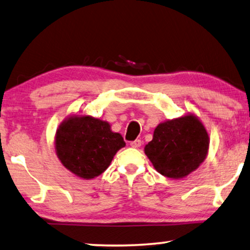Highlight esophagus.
I'll list each match as a JSON object with an SVG mask.
<instances>
[{
    "label": "esophagus",
    "mask_w": 250,
    "mask_h": 250,
    "mask_svg": "<svg viewBox=\"0 0 250 250\" xmlns=\"http://www.w3.org/2000/svg\"><path fill=\"white\" fill-rule=\"evenodd\" d=\"M141 140L140 139H136L135 141H131V143H130V146H131L132 148H139L140 146H141Z\"/></svg>",
    "instance_id": "34e87169"
}]
</instances>
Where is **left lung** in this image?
Listing matches in <instances>:
<instances>
[{"instance_id": "left-lung-1", "label": "left lung", "mask_w": 250, "mask_h": 250, "mask_svg": "<svg viewBox=\"0 0 250 250\" xmlns=\"http://www.w3.org/2000/svg\"><path fill=\"white\" fill-rule=\"evenodd\" d=\"M210 138L195 114L162 122L152 140L145 146L152 166L163 176L178 180L188 176L206 161Z\"/></svg>"}]
</instances>
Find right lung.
I'll use <instances>...</instances> for the list:
<instances>
[{
    "instance_id": "add662e5",
    "label": "right lung",
    "mask_w": 250,
    "mask_h": 250,
    "mask_svg": "<svg viewBox=\"0 0 250 250\" xmlns=\"http://www.w3.org/2000/svg\"><path fill=\"white\" fill-rule=\"evenodd\" d=\"M125 146L124 138L109 122L91 115H70L59 125L55 149L62 166L83 180L101 175Z\"/></svg>"
}]
</instances>
